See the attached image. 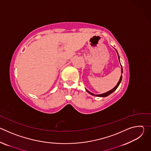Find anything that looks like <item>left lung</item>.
I'll return each mask as SVG.
<instances>
[{
  "instance_id": "obj_1",
  "label": "left lung",
  "mask_w": 151,
  "mask_h": 151,
  "mask_svg": "<svg viewBox=\"0 0 151 151\" xmlns=\"http://www.w3.org/2000/svg\"><path fill=\"white\" fill-rule=\"evenodd\" d=\"M116 52H117V51H116ZM117 54H118V52H117ZM118 58H119V55H118ZM121 72H122V66H121ZM122 78V76L121 75V77H120V79H119V82H118V83L116 84V85L115 86V87L113 89H112L111 90H110V91H107V93H104V94H99V95H95V94H93V93H90V91H88L87 90H86V91H87L88 93H90V94H91V95H93V96H98V97H106V96H109V94H111V93H112L114 91H115L116 90V88H118V87L119 86V83H121V82Z\"/></svg>"
}]
</instances>
